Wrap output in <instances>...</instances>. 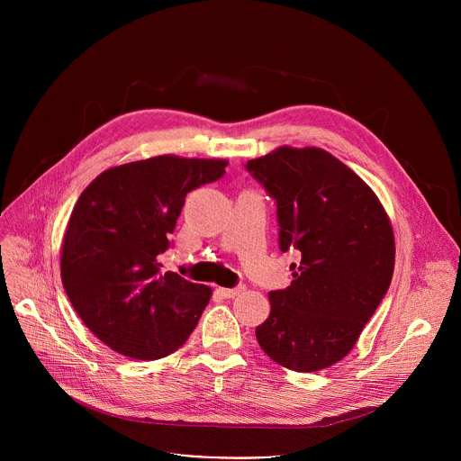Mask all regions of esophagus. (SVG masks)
Here are the masks:
<instances>
[{"label": "esophagus", "mask_w": 461, "mask_h": 461, "mask_svg": "<svg viewBox=\"0 0 461 461\" xmlns=\"http://www.w3.org/2000/svg\"><path fill=\"white\" fill-rule=\"evenodd\" d=\"M219 292H221L226 299H233V297H237L239 294L244 292V286H237V288H219Z\"/></svg>", "instance_id": "obj_1"}]
</instances>
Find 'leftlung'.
<instances>
[{
  "instance_id": "8db88e82",
  "label": "left lung",
  "mask_w": 461,
  "mask_h": 461,
  "mask_svg": "<svg viewBox=\"0 0 461 461\" xmlns=\"http://www.w3.org/2000/svg\"><path fill=\"white\" fill-rule=\"evenodd\" d=\"M277 203L279 246L297 248L286 290L270 292L260 348L295 372L339 363L357 343L386 294L396 242L372 187L321 148L281 146L248 162Z\"/></svg>"
}]
</instances>
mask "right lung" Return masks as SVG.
<instances>
[{"mask_svg":"<svg viewBox=\"0 0 461 461\" xmlns=\"http://www.w3.org/2000/svg\"><path fill=\"white\" fill-rule=\"evenodd\" d=\"M228 160L158 155L100 173L80 194L61 242L71 304L111 350L142 361L180 348L212 288L162 272L185 194L224 175Z\"/></svg>","mask_w":461,"mask_h":461,"instance_id":"1","label":"right lung"}]
</instances>
